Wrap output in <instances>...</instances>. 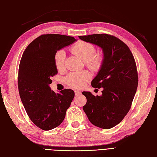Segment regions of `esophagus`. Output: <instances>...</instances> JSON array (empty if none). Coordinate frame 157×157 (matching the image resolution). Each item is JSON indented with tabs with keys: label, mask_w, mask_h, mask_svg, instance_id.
<instances>
[{
	"label": "esophagus",
	"mask_w": 157,
	"mask_h": 157,
	"mask_svg": "<svg viewBox=\"0 0 157 157\" xmlns=\"http://www.w3.org/2000/svg\"><path fill=\"white\" fill-rule=\"evenodd\" d=\"M75 95L77 96V95L80 94V93H81V92H80V91H78V90H75Z\"/></svg>",
	"instance_id": "1"
}]
</instances>
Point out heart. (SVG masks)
Wrapping results in <instances>:
<instances>
[{"label": "heart", "mask_w": 157, "mask_h": 157, "mask_svg": "<svg viewBox=\"0 0 157 157\" xmlns=\"http://www.w3.org/2000/svg\"><path fill=\"white\" fill-rule=\"evenodd\" d=\"M71 50L74 53L84 60L85 65L94 72L99 71L104 63V55L96 53V47L91 43L84 41H78L71 46ZM66 54L63 49H59L54 55V62L56 68L61 71L64 69ZM91 78L90 74L87 71L71 72L66 77V82L74 88H80L84 86L85 83Z\"/></svg>", "instance_id": "b5f03b06"}]
</instances>
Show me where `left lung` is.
<instances>
[{
    "instance_id": "left-lung-1",
    "label": "left lung",
    "mask_w": 157,
    "mask_h": 157,
    "mask_svg": "<svg viewBox=\"0 0 157 157\" xmlns=\"http://www.w3.org/2000/svg\"><path fill=\"white\" fill-rule=\"evenodd\" d=\"M80 40L103 49L104 63L92 87L102 88L101 95L82 92L86 104L83 110L93 125L101 129L113 128L123 120L131 108L138 86V73L134 57L124 41L101 33L78 36Z\"/></svg>"
}]
</instances>
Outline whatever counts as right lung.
<instances>
[{"label": "right lung", "mask_w": 157, "mask_h": 157, "mask_svg": "<svg viewBox=\"0 0 157 157\" xmlns=\"http://www.w3.org/2000/svg\"><path fill=\"white\" fill-rule=\"evenodd\" d=\"M75 41L71 36L43 34L28 45L21 58L19 94L29 119L42 130H51L60 125L74 98L71 89H64L58 94L51 90L49 84L57 74L55 53Z\"/></svg>", "instance_id": "obj_1"}]
</instances>
